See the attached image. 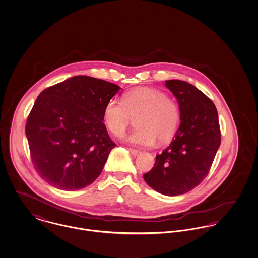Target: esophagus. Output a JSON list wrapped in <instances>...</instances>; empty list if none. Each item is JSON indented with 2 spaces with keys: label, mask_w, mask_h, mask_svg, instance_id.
<instances>
[{
  "label": "esophagus",
  "mask_w": 258,
  "mask_h": 258,
  "mask_svg": "<svg viewBox=\"0 0 258 258\" xmlns=\"http://www.w3.org/2000/svg\"><path fill=\"white\" fill-rule=\"evenodd\" d=\"M129 151H130V153H131L132 155H134V156H138L139 154H141V151L138 150V149H129Z\"/></svg>",
  "instance_id": "1"
}]
</instances>
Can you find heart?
Here are the masks:
<instances>
[{
  "label": "heart",
  "mask_w": 258,
  "mask_h": 258,
  "mask_svg": "<svg viewBox=\"0 0 258 258\" xmlns=\"http://www.w3.org/2000/svg\"><path fill=\"white\" fill-rule=\"evenodd\" d=\"M103 115L106 127L115 136L121 135L137 117L138 128L123 139L131 145L149 147L156 139L164 144L174 138L181 120V109L176 100L162 90L137 87L127 91L122 101L110 99Z\"/></svg>",
  "instance_id": "b5f03b06"
}]
</instances>
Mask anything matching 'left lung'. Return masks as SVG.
I'll list each match as a JSON object with an SVG mask.
<instances>
[{"instance_id": "obj_1", "label": "left lung", "mask_w": 258, "mask_h": 258, "mask_svg": "<svg viewBox=\"0 0 258 258\" xmlns=\"http://www.w3.org/2000/svg\"><path fill=\"white\" fill-rule=\"evenodd\" d=\"M165 82L180 106V125L170 146L156 155L154 166L143 176L157 192L176 196L208 176L221 135L217 108L210 98L188 82Z\"/></svg>"}]
</instances>
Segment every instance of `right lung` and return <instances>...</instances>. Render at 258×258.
<instances>
[{"instance_id": "1", "label": "right lung", "mask_w": 258, "mask_h": 258, "mask_svg": "<svg viewBox=\"0 0 258 258\" xmlns=\"http://www.w3.org/2000/svg\"><path fill=\"white\" fill-rule=\"evenodd\" d=\"M119 89L111 82L76 76L38 96L25 133L34 167L48 184L74 191L100 176L116 146L103 123L104 109Z\"/></svg>"}]
</instances>
